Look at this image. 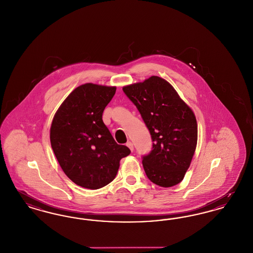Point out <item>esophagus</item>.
I'll list each match as a JSON object with an SVG mask.
<instances>
[{"label":"esophagus","mask_w":253,"mask_h":253,"mask_svg":"<svg viewBox=\"0 0 253 253\" xmlns=\"http://www.w3.org/2000/svg\"><path fill=\"white\" fill-rule=\"evenodd\" d=\"M126 146H127V147H128V148L131 150V152H133V144H132V142H127Z\"/></svg>","instance_id":"1"}]
</instances>
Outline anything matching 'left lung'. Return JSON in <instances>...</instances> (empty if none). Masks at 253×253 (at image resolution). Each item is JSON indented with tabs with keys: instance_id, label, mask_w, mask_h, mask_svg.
Returning <instances> with one entry per match:
<instances>
[{
	"instance_id": "obj_1",
	"label": "left lung",
	"mask_w": 253,
	"mask_h": 253,
	"mask_svg": "<svg viewBox=\"0 0 253 253\" xmlns=\"http://www.w3.org/2000/svg\"><path fill=\"white\" fill-rule=\"evenodd\" d=\"M152 135V150L143 156V168L151 182L170 187L181 182L188 169L198 140L192 109L168 81L152 76L123 86Z\"/></svg>"
}]
</instances>
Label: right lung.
I'll use <instances>...</instances> for the list:
<instances>
[{"label": "right lung", "instance_id": "add662e5", "mask_svg": "<svg viewBox=\"0 0 253 253\" xmlns=\"http://www.w3.org/2000/svg\"><path fill=\"white\" fill-rule=\"evenodd\" d=\"M116 86L87 83L62 102L51 122L50 139L65 174L77 185L99 189L115 179L120 161L131 153L119 145L102 122Z\"/></svg>", "mask_w": 253, "mask_h": 253}]
</instances>
